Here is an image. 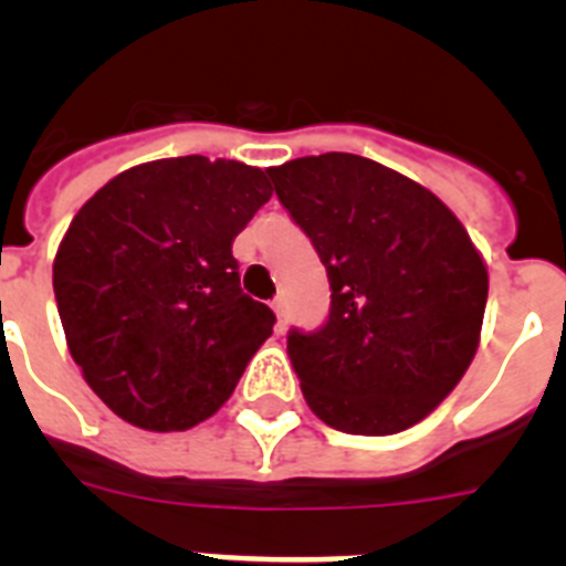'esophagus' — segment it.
<instances>
[{
    "instance_id": "34e87169",
    "label": "esophagus",
    "mask_w": 566,
    "mask_h": 566,
    "mask_svg": "<svg viewBox=\"0 0 566 566\" xmlns=\"http://www.w3.org/2000/svg\"><path fill=\"white\" fill-rule=\"evenodd\" d=\"M272 308H274V314H277V326H274V328H277V332H286L289 319H286V303H283V297L274 300Z\"/></svg>"
}]
</instances>
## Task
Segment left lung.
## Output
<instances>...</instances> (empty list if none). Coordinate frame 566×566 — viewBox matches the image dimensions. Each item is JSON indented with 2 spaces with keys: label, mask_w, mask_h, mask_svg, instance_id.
Returning a JSON list of instances; mask_svg holds the SVG:
<instances>
[{
  "label": "left lung",
  "mask_w": 566,
  "mask_h": 566,
  "mask_svg": "<svg viewBox=\"0 0 566 566\" xmlns=\"http://www.w3.org/2000/svg\"><path fill=\"white\" fill-rule=\"evenodd\" d=\"M280 203L317 249L332 312L289 334L308 408L343 433L422 422L479 348L488 266L431 189L352 153L269 169Z\"/></svg>",
  "instance_id": "8db88e82"
}]
</instances>
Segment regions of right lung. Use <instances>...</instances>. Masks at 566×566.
Masks as SVG:
<instances>
[{
  "mask_svg": "<svg viewBox=\"0 0 566 566\" xmlns=\"http://www.w3.org/2000/svg\"><path fill=\"white\" fill-rule=\"evenodd\" d=\"M269 198L263 169L184 155L124 169L78 209L53 292L70 354L115 417L187 431L232 397L274 326L232 258Z\"/></svg>",
  "mask_w": 566,
  "mask_h": 566,
  "instance_id": "right-lung-1",
  "label": "right lung"
}]
</instances>
